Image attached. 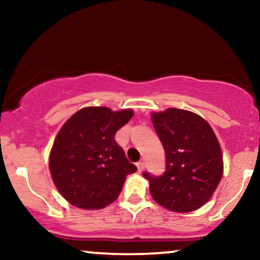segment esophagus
I'll return each mask as SVG.
<instances>
[{
	"mask_svg": "<svg viewBox=\"0 0 260 260\" xmlns=\"http://www.w3.org/2000/svg\"><path fill=\"white\" fill-rule=\"evenodd\" d=\"M136 166H137V169H138V172H143V169H144V162L143 161H140V162H137L136 163Z\"/></svg>",
	"mask_w": 260,
	"mask_h": 260,
	"instance_id": "1",
	"label": "esophagus"
}]
</instances>
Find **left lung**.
I'll return each instance as SVG.
<instances>
[{"label": "left lung", "instance_id": "8db88e82", "mask_svg": "<svg viewBox=\"0 0 260 260\" xmlns=\"http://www.w3.org/2000/svg\"><path fill=\"white\" fill-rule=\"evenodd\" d=\"M166 152V172L143 176L151 197L173 212L186 213L205 205L222 176V154L214 131L197 113L168 109L151 115Z\"/></svg>", "mask_w": 260, "mask_h": 260}]
</instances>
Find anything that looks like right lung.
Returning a JSON list of instances; mask_svg holds the SVG:
<instances>
[{"label": "right lung", "instance_id": "right-lung-1", "mask_svg": "<svg viewBox=\"0 0 260 260\" xmlns=\"http://www.w3.org/2000/svg\"><path fill=\"white\" fill-rule=\"evenodd\" d=\"M131 110L90 106L60 129L49 156L52 179L71 205L101 209L118 198L126 175L137 170L115 135L129 122Z\"/></svg>", "mask_w": 260, "mask_h": 260}]
</instances>
